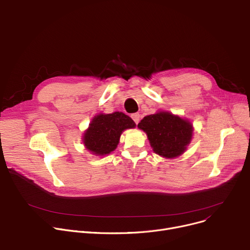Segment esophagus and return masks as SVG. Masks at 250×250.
Listing matches in <instances>:
<instances>
[{
	"label": "esophagus",
	"instance_id": "1",
	"mask_svg": "<svg viewBox=\"0 0 250 250\" xmlns=\"http://www.w3.org/2000/svg\"><path fill=\"white\" fill-rule=\"evenodd\" d=\"M131 118L133 119V121L135 122V124H138V122H139V120H140V116H139L138 113H135V114H132V115H131Z\"/></svg>",
	"mask_w": 250,
	"mask_h": 250
}]
</instances>
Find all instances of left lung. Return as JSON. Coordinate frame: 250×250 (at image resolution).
<instances>
[{
  "mask_svg": "<svg viewBox=\"0 0 250 250\" xmlns=\"http://www.w3.org/2000/svg\"><path fill=\"white\" fill-rule=\"evenodd\" d=\"M138 127L147 134L153 151L167 158L181 155L193 135L192 124L168 112L146 116Z\"/></svg>",
  "mask_w": 250,
  "mask_h": 250,
  "instance_id": "left-lung-1",
  "label": "left lung"
}]
</instances>
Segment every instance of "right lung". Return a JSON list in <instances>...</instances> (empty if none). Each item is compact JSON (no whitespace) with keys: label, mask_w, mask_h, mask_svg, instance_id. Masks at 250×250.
Returning a JSON list of instances; mask_svg holds the SVG:
<instances>
[{"label":"right lung","mask_w":250,"mask_h":250,"mask_svg":"<svg viewBox=\"0 0 250 250\" xmlns=\"http://www.w3.org/2000/svg\"><path fill=\"white\" fill-rule=\"evenodd\" d=\"M135 126L134 121L122 112L100 114L92 120L85 131L84 146L94 154H109L116 149L122 131Z\"/></svg>","instance_id":"add662e5"}]
</instances>
